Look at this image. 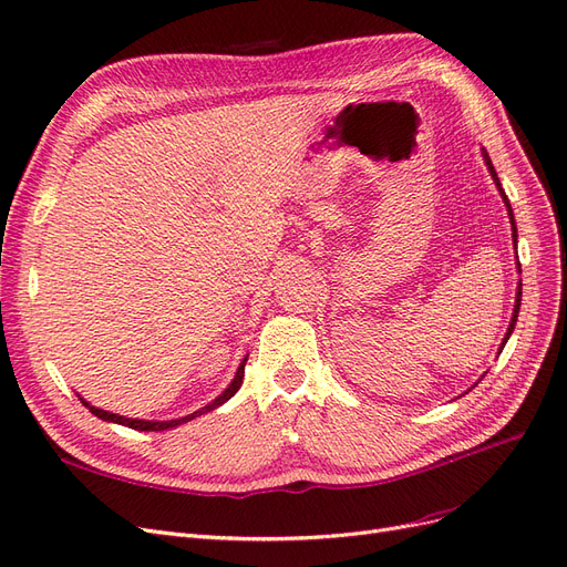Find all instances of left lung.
<instances>
[{"label":"left lung","mask_w":567,"mask_h":567,"mask_svg":"<svg viewBox=\"0 0 567 567\" xmlns=\"http://www.w3.org/2000/svg\"><path fill=\"white\" fill-rule=\"evenodd\" d=\"M482 157H484V164H486V168H488V174H491V178H494V183H496V187H498V192H501V196H503V202H505V206H507V215H509V225H512V243H514V250H516V223H514V213H512L509 199H507V194H505V189L501 187V181H498V174H496V168H494V164H491V159H488V153L484 151V147H482ZM516 270H519V274H522V264H519V255H516ZM519 306H522V282H519V287H516V301H514L512 319H509V327H507V333H505V338H503V342H501V350H498V352H503V348H505V342H507V338H509V336H512V331H514V324H516V317H519Z\"/></svg>","instance_id":"1"}]
</instances>
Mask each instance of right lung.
<instances>
[{"instance_id":"add662e5","label":"right lung","mask_w":567,"mask_h":567,"mask_svg":"<svg viewBox=\"0 0 567 567\" xmlns=\"http://www.w3.org/2000/svg\"><path fill=\"white\" fill-rule=\"evenodd\" d=\"M245 361H248V357H245L243 361H240V365H238V371H236V375H234V380H231V384L219 393V396L215 399V401H210L208 405H204L202 410H196V412H192V414H187V416H181V420H168V422H151V420H132V416H122V414H113V412H106V410H100V408H94V405H90L85 399H81V403L94 414V416H100V420H104V422H111V424H120V426H130V429H134V431H166V429H176V426H181V424H187V422H192L194 416H202V414H206V412H210V410H215V408H219L223 403H227L234 393L240 389V384H243V373H245Z\"/></svg>"}]
</instances>
